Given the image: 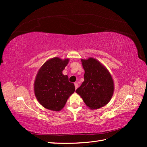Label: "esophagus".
Listing matches in <instances>:
<instances>
[{
	"label": "esophagus",
	"instance_id": "esophagus-1",
	"mask_svg": "<svg viewBox=\"0 0 147 147\" xmlns=\"http://www.w3.org/2000/svg\"><path fill=\"white\" fill-rule=\"evenodd\" d=\"M74 85H75V89H77L78 87V84L77 83H74Z\"/></svg>",
	"mask_w": 147,
	"mask_h": 147
}]
</instances>
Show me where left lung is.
Returning a JSON list of instances; mask_svg holds the SVG:
<instances>
[{"label": "left lung", "mask_w": 147, "mask_h": 147, "mask_svg": "<svg viewBox=\"0 0 147 147\" xmlns=\"http://www.w3.org/2000/svg\"><path fill=\"white\" fill-rule=\"evenodd\" d=\"M84 70V82L76 90L88 107L100 109L107 104L113 96L114 82L108 69L93 57L82 59Z\"/></svg>", "instance_id": "left-lung-1"}]
</instances>
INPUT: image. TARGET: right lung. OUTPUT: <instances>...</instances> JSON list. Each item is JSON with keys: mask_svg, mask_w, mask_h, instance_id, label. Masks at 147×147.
Wrapping results in <instances>:
<instances>
[{"mask_svg": "<svg viewBox=\"0 0 147 147\" xmlns=\"http://www.w3.org/2000/svg\"><path fill=\"white\" fill-rule=\"evenodd\" d=\"M69 61L55 57L47 60L37 74L34 83V94L43 107L55 112L64 108L75 91L74 84L69 82L63 71Z\"/></svg>", "mask_w": 147, "mask_h": 147, "instance_id": "1", "label": "right lung"}]
</instances>
